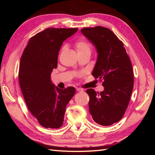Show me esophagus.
I'll list each match as a JSON object with an SVG mask.
<instances>
[{
  "mask_svg": "<svg viewBox=\"0 0 155 155\" xmlns=\"http://www.w3.org/2000/svg\"><path fill=\"white\" fill-rule=\"evenodd\" d=\"M77 91H83L84 90L83 89H81V88H77Z\"/></svg>",
  "mask_w": 155,
  "mask_h": 155,
  "instance_id": "1",
  "label": "esophagus"
}]
</instances>
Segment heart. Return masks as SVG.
<instances>
[{
  "label": "heart",
  "instance_id": "b5f03b06",
  "mask_svg": "<svg viewBox=\"0 0 155 155\" xmlns=\"http://www.w3.org/2000/svg\"><path fill=\"white\" fill-rule=\"evenodd\" d=\"M75 47L78 54L83 53V52H91L90 44L84 39H80L76 41Z\"/></svg>",
  "mask_w": 155,
  "mask_h": 155
}]
</instances>
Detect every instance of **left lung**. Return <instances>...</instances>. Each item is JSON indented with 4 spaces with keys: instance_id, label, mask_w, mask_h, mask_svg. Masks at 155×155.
<instances>
[{
    "instance_id": "obj_1",
    "label": "left lung",
    "mask_w": 155,
    "mask_h": 155,
    "mask_svg": "<svg viewBox=\"0 0 155 155\" xmlns=\"http://www.w3.org/2000/svg\"><path fill=\"white\" fill-rule=\"evenodd\" d=\"M81 31L97 50L92 75L103 81L101 93L86 91L90 113L97 124L110 126L122 118L129 103L134 85L132 64L124 44L109 28L98 26Z\"/></svg>"
}]
</instances>
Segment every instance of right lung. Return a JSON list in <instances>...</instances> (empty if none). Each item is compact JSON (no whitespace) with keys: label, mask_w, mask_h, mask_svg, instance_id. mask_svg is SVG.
Segmentation results:
<instances>
[{"label":"right lung","mask_w":155,"mask_h":155,"mask_svg":"<svg viewBox=\"0 0 155 155\" xmlns=\"http://www.w3.org/2000/svg\"><path fill=\"white\" fill-rule=\"evenodd\" d=\"M77 31L46 28L30 39L21 57L18 78L22 95L29 111L44 128L61 127L65 108L76 92L74 87H55L51 74L57 67L63 42Z\"/></svg>","instance_id":"add662e5"}]
</instances>
